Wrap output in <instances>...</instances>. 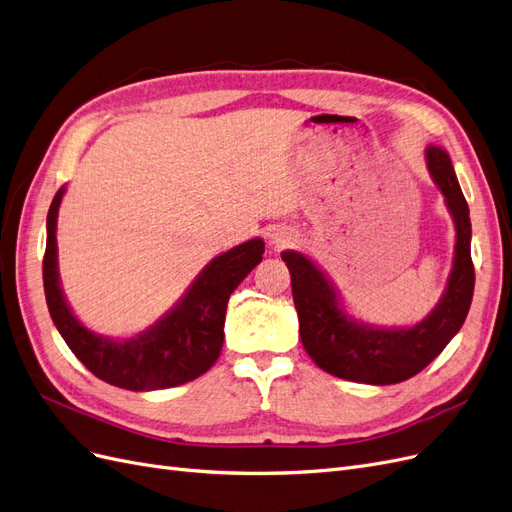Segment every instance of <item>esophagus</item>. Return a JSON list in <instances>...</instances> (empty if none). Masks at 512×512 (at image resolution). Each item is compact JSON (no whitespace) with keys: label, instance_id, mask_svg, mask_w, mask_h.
<instances>
[{"label":"esophagus","instance_id":"34e87169","mask_svg":"<svg viewBox=\"0 0 512 512\" xmlns=\"http://www.w3.org/2000/svg\"><path fill=\"white\" fill-rule=\"evenodd\" d=\"M268 238H270V244L274 246L276 251H280V249H287V246H293L295 242H298V234H295L291 227H285V225L272 227Z\"/></svg>","mask_w":512,"mask_h":512}]
</instances>
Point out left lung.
<instances>
[{
  "label": "left lung",
  "mask_w": 512,
  "mask_h": 512,
  "mask_svg": "<svg viewBox=\"0 0 512 512\" xmlns=\"http://www.w3.org/2000/svg\"><path fill=\"white\" fill-rule=\"evenodd\" d=\"M425 161L455 223V253L447 289L423 321L410 327H381L359 321L344 310L338 289L315 261L300 251L280 253L291 272L304 349L321 370L344 381L366 385L406 381L432 364L468 317L474 293L470 208L449 153L430 144L425 148Z\"/></svg>",
  "instance_id": "left-lung-1"
}]
</instances>
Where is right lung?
Here are the masks:
<instances>
[{"mask_svg": "<svg viewBox=\"0 0 512 512\" xmlns=\"http://www.w3.org/2000/svg\"><path fill=\"white\" fill-rule=\"evenodd\" d=\"M63 193L65 187L48 208L42 274L48 312L72 353L97 378L129 391L178 387L208 372L223 349L229 295L263 259V240H246L214 257L183 298L144 332L131 338H108L76 319L61 289L55 234Z\"/></svg>", "mask_w": 512, "mask_h": 512, "instance_id": "right-lung-1", "label": "right lung"}]
</instances>
